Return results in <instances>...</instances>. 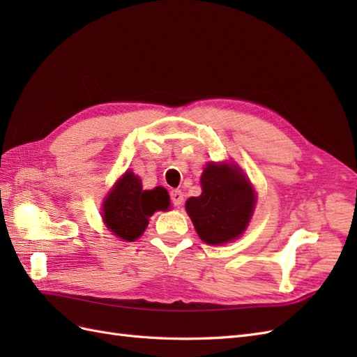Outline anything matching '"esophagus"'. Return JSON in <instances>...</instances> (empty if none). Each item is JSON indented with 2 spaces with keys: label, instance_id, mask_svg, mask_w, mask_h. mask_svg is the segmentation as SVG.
Segmentation results:
<instances>
[{
  "label": "esophagus",
  "instance_id": "34e87169",
  "mask_svg": "<svg viewBox=\"0 0 357 357\" xmlns=\"http://www.w3.org/2000/svg\"><path fill=\"white\" fill-rule=\"evenodd\" d=\"M169 197H171V202L176 205V207H178V205H181L183 204V192L181 190H178V189H172L171 192H169Z\"/></svg>",
  "mask_w": 357,
  "mask_h": 357
}]
</instances>
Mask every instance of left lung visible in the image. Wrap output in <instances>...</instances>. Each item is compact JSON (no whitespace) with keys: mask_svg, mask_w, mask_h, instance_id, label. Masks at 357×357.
I'll return each mask as SVG.
<instances>
[{"mask_svg":"<svg viewBox=\"0 0 357 357\" xmlns=\"http://www.w3.org/2000/svg\"><path fill=\"white\" fill-rule=\"evenodd\" d=\"M202 193L186 201L193 226L207 244L219 245L240 236L255 208V190L238 168L210 164L201 177Z\"/></svg>","mask_w":357,"mask_h":357,"instance_id":"left-lung-1","label":"left lung"}]
</instances>
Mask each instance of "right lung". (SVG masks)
Here are the masks:
<instances>
[{"instance_id": "add662e5", "label": "right lung", "mask_w": 357, "mask_h": 357, "mask_svg": "<svg viewBox=\"0 0 357 357\" xmlns=\"http://www.w3.org/2000/svg\"><path fill=\"white\" fill-rule=\"evenodd\" d=\"M168 207L169 197L164 188L143 190L142 180L126 171L107 197L102 215L107 228L119 238L134 241L144 232L150 215Z\"/></svg>"}]
</instances>
